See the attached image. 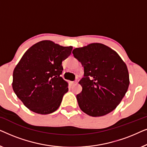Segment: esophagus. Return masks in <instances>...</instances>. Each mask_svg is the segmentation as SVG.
Returning <instances> with one entry per match:
<instances>
[{"mask_svg":"<svg viewBox=\"0 0 147 147\" xmlns=\"http://www.w3.org/2000/svg\"><path fill=\"white\" fill-rule=\"evenodd\" d=\"M69 84H71V85H73L74 84H75V82H69Z\"/></svg>","mask_w":147,"mask_h":147,"instance_id":"esophagus-1","label":"esophagus"}]
</instances>
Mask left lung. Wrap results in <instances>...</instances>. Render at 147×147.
Returning a JSON list of instances; mask_svg holds the SVG:
<instances>
[{
    "mask_svg": "<svg viewBox=\"0 0 147 147\" xmlns=\"http://www.w3.org/2000/svg\"><path fill=\"white\" fill-rule=\"evenodd\" d=\"M84 67L80 81L81 93L76 98L82 111L96 117L115 109L129 86L127 67L114 50L101 43H92L72 51Z\"/></svg>",
    "mask_w": 147,
    "mask_h": 147,
    "instance_id": "8db88e82",
    "label": "left lung"
}]
</instances>
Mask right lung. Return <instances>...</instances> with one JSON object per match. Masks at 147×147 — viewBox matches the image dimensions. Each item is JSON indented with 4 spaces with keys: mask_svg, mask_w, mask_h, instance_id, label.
<instances>
[{
    "mask_svg": "<svg viewBox=\"0 0 147 147\" xmlns=\"http://www.w3.org/2000/svg\"><path fill=\"white\" fill-rule=\"evenodd\" d=\"M73 47H62L51 41H42L25 52L13 71V88L26 107L35 113L48 114L59 107L68 91L61 77L62 61Z\"/></svg>",
    "mask_w": 147,
    "mask_h": 147,
    "instance_id": "obj_1",
    "label": "right lung"
}]
</instances>
